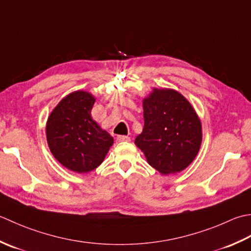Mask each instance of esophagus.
<instances>
[{"label": "esophagus", "instance_id": "34e87169", "mask_svg": "<svg viewBox=\"0 0 251 251\" xmlns=\"http://www.w3.org/2000/svg\"><path fill=\"white\" fill-rule=\"evenodd\" d=\"M117 141L118 142H130V137L126 135H118L117 136Z\"/></svg>", "mask_w": 251, "mask_h": 251}]
</instances>
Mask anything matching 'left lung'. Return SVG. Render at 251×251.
<instances>
[{"label": "left lung", "mask_w": 251, "mask_h": 251, "mask_svg": "<svg viewBox=\"0 0 251 251\" xmlns=\"http://www.w3.org/2000/svg\"><path fill=\"white\" fill-rule=\"evenodd\" d=\"M144 127L135 145L161 175L183 171L202 141L201 122L193 105L173 89L152 88L143 100Z\"/></svg>", "instance_id": "left-lung-1"}]
</instances>
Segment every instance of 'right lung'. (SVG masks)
I'll use <instances>...</instances> for the list:
<instances>
[{
	"label": "right lung",
	"mask_w": 251,
	"mask_h": 251,
	"mask_svg": "<svg viewBox=\"0 0 251 251\" xmlns=\"http://www.w3.org/2000/svg\"><path fill=\"white\" fill-rule=\"evenodd\" d=\"M95 100L90 92H71L56 105L47 121L45 133L50 152L73 172L93 171L114 144V137L92 118Z\"/></svg>",
	"instance_id": "right-lung-1"
}]
</instances>
